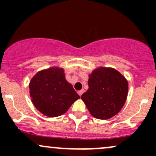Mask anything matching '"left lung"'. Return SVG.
<instances>
[{
    "mask_svg": "<svg viewBox=\"0 0 156 156\" xmlns=\"http://www.w3.org/2000/svg\"><path fill=\"white\" fill-rule=\"evenodd\" d=\"M29 89L36 108L49 117L64 114L80 98L66 80L63 68L53 67L39 71L31 78Z\"/></svg>",
    "mask_w": 156,
    "mask_h": 156,
    "instance_id": "obj_1",
    "label": "left lung"
}]
</instances>
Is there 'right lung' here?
<instances>
[{
    "mask_svg": "<svg viewBox=\"0 0 156 156\" xmlns=\"http://www.w3.org/2000/svg\"><path fill=\"white\" fill-rule=\"evenodd\" d=\"M88 85L81 99L93 117L108 119L120 112L128 92V81L120 73L112 68H97L89 75Z\"/></svg>",
    "mask_w": 156,
    "mask_h": 156,
    "instance_id": "add662e5",
    "label": "right lung"
}]
</instances>
